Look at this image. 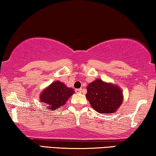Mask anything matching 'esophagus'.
<instances>
[{
  "label": "esophagus",
  "instance_id": "esophagus-1",
  "mask_svg": "<svg viewBox=\"0 0 156 156\" xmlns=\"http://www.w3.org/2000/svg\"><path fill=\"white\" fill-rule=\"evenodd\" d=\"M82 89H75V92L76 93H81L82 92Z\"/></svg>",
  "mask_w": 156,
  "mask_h": 156
}]
</instances>
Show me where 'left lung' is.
I'll list each match as a JSON object with an SVG mask.
<instances>
[{"label": "left lung", "instance_id": "obj_1", "mask_svg": "<svg viewBox=\"0 0 156 156\" xmlns=\"http://www.w3.org/2000/svg\"><path fill=\"white\" fill-rule=\"evenodd\" d=\"M87 99L91 107L101 114H112L122 103L123 95L120 88L101 80H96L87 87Z\"/></svg>", "mask_w": 156, "mask_h": 156}]
</instances>
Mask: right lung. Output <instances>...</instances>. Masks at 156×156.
Returning <instances> with one entry per match:
<instances>
[{
  "instance_id": "1",
  "label": "right lung",
  "mask_w": 156,
  "mask_h": 156,
  "mask_svg": "<svg viewBox=\"0 0 156 156\" xmlns=\"http://www.w3.org/2000/svg\"><path fill=\"white\" fill-rule=\"evenodd\" d=\"M74 93L73 89L68 88L64 83L56 81L42 91L40 100L48 109L55 110L63 106Z\"/></svg>"
}]
</instances>
